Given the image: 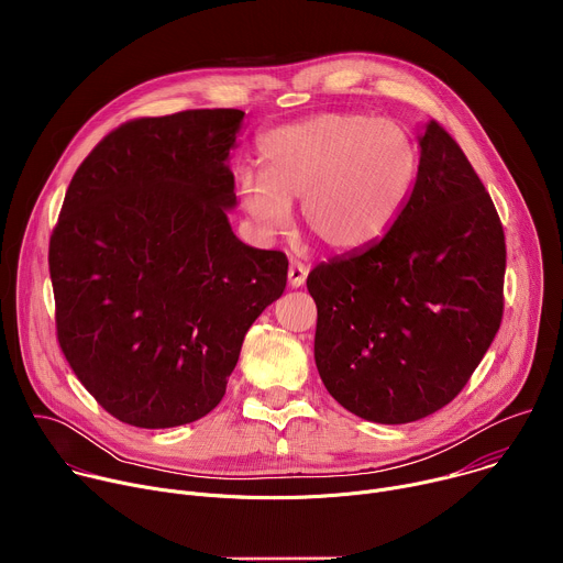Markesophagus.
I'll use <instances>...</instances> for the list:
<instances>
[{"instance_id": "esophagus-1", "label": "esophagus", "mask_w": 563, "mask_h": 563, "mask_svg": "<svg viewBox=\"0 0 563 563\" xmlns=\"http://www.w3.org/2000/svg\"><path fill=\"white\" fill-rule=\"evenodd\" d=\"M305 278H307V267L300 265V263H296V261H291V263H289V269H287V283H289V287H291V289L302 287V285H305Z\"/></svg>"}]
</instances>
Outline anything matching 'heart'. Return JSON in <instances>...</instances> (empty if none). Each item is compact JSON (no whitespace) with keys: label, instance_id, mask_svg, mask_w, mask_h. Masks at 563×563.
Returning a JSON list of instances; mask_svg holds the SVG:
<instances>
[{"label":"heart","instance_id":"heart-1","mask_svg":"<svg viewBox=\"0 0 563 563\" xmlns=\"http://www.w3.org/2000/svg\"><path fill=\"white\" fill-rule=\"evenodd\" d=\"M263 172H235V194L261 235L280 231L300 200V222L320 245L354 254L380 240L406 209L419 148L391 118L328 111L267 131Z\"/></svg>","mask_w":563,"mask_h":563}]
</instances>
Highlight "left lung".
Instances as JSON below:
<instances>
[{
  "label": "left lung",
  "instance_id": "1",
  "mask_svg": "<svg viewBox=\"0 0 563 563\" xmlns=\"http://www.w3.org/2000/svg\"><path fill=\"white\" fill-rule=\"evenodd\" d=\"M419 151L391 229L307 278L320 378L345 410L385 426L448 406L504 313V227L486 187L434 120L421 126Z\"/></svg>",
  "mask_w": 563,
  "mask_h": 563
}]
</instances>
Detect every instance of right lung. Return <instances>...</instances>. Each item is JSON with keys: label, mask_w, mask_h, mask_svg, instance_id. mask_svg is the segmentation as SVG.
Masks as SVG:
<instances>
[{"label": "right lung", "mask_w": 563, "mask_h": 563, "mask_svg": "<svg viewBox=\"0 0 563 563\" xmlns=\"http://www.w3.org/2000/svg\"><path fill=\"white\" fill-rule=\"evenodd\" d=\"M243 122L238 109L126 122L68 185L48 250L57 341L122 423L209 415L252 323L285 291V254L245 245L227 218Z\"/></svg>", "instance_id": "1"}]
</instances>
